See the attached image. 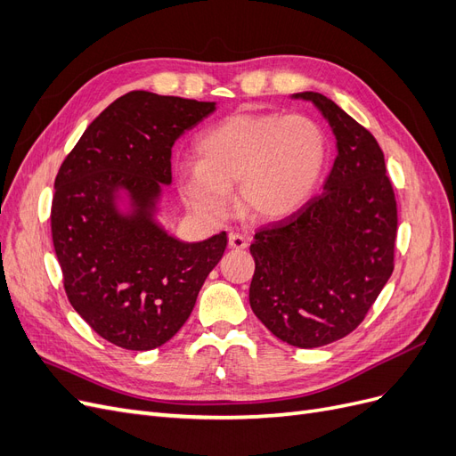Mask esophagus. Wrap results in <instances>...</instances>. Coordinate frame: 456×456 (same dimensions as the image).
<instances>
[{"mask_svg": "<svg viewBox=\"0 0 456 456\" xmlns=\"http://www.w3.org/2000/svg\"><path fill=\"white\" fill-rule=\"evenodd\" d=\"M228 245H230V249H236V251H241V249H245L247 245H249V240H247L245 236H241V233H230L228 236Z\"/></svg>", "mask_w": 456, "mask_h": 456, "instance_id": "esophagus-1", "label": "esophagus"}]
</instances>
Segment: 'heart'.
<instances>
[{
  "label": "heart",
  "mask_w": 456,
  "mask_h": 456,
  "mask_svg": "<svg viewBox=\"0 0 456 456\" xmlns=\"http://www.w3.org/2000/svg\"><path fill=\"white\" fill-rule=\"evenodd\" d=\"M200 163L178 169L184 200L207 218L230 211L238 184L240 209L273 223L297 213L320 183L327 161V136L308 116L280 112L233 114L198 142Z\"/></svg>",
  "instance_id": "heart-1"
}]
</instances>
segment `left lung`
Listing matches in <instances>:
<instances>
[{
  "label": "left lung",
  "instance_id": "8db88e82",
  "mask_svg": "<svg viewBox=\"0 0 456 456\" xmlns=\"http://www.w3.org/2000/svg\"><path fill=\"white\" fill-rule=\"evenodd\" d=\"M293 99L320 110L337 158L322 194L255 233L249 302L280 340L320 348L350 335L390 280L397 207L375 136L322 93Z\"/></svg>",
  "mask_w": 456,
  "mask_h": 456
}]
</instances>
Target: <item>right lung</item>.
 Masks as SVG:
<instances>
[{"label": "right lung", "mask_w": 456, "mask_h": 456, "mask_svg": "<svg viewBox=\"0 0 456 456\" xmlns=\"http://www.w3.org/2000/svg\"><path fill=\"white\" fill-rule=\"evenodd\" d=\"M215 110L131 91L91 123L54 178L51 232L68 300L119 348L171 340L224 255L226 232L188 243L159 223L173 144Z\"/></svg>", "instance_id": "1"}]
</instances>
